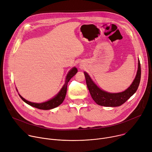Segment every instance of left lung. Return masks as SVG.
<instances>
[{
    "mask_svg": "<svg viewBox=\"0 0 152 152\" xmlns=\"http://www.w3.org/2000/svg\"><path fill=\"white\" fill-rule=\"evenodd\" d=\"M86 85L92 99L100 106L119 107L132 96L137 91L141 80V64L138 60V69L136 76L130 86L124 92L119 93H110L101 90L93 82L89 75L85 72Z\"/></svg>",
    "mask_w": 152,
    "mask_h": 152,
    "instance_id": "8db88e82",
    "label": "left lung"
}]
</instances>
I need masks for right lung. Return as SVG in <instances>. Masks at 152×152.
<instances>
[{
	"mask_svg": "<svg viewBox=\"0 0 152 152\" xmlns=\"http://www.w3.org/2000/svg\"><path fill=\"white\" fill-rule=\"evenodd\" d=\"M77 72V69L75 67L72 68L71 71L69 72L66 76V82L65 84L64 85L63 87L61 89V91L59 92V93L52 99L41 103H32L29 101H27L25 99L23 98L19 94L20 97L22 99V100L25 102L26 103L28 104L29 105L33 107L34 108H37L38 109L40 110H48L50 109H53L54 108H56L58 107L64 101L66 94V91H67V83L69 81V80H71L72 77H73L76 73Z\"/></svg>",
	"mask_w": 152,
	"mask_h": 152,
	"instance_id": "add662e5",
	"label": "right lung"
}]
</instances>
